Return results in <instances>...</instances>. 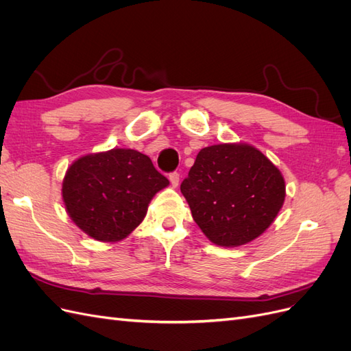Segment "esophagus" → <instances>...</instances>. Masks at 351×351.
Listing matches in <instances>:
<instances>
[{"instance_id":"obj_1","label":"esophagus","mask_w":351,"mask_h":351,"mask_svg":"<svg viewBox=\"0 0 351 351\" xmlns=\"http://www.w3.org/2000/svg\"><path fill=\"white\" fill-rule=\"evenodd\" d=\"M169 178V183H171V186L176 189L178 186V182H180V174L178 173H171L168 176Z\"/></svg>"}]
</instances>
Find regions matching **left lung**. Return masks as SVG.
I'll use <instances>...</instances> for the list:
<instances>
[{
	"label": "left lung",
	"mask_w": 351,
	"mask_h": 351,
	"mask_svg": "<svg viewBox=\"0 0 351 351\" xmlns=\"http://www.w3.org/2000/svg\"><path fill=\"white\" fill-rule=\"evenodd\" d=\"M180 190L202 232L221 247H239L263 234L285 199L280 169L241 142L200 149Z\"/></svg>",
	"instance_id": "8db88e82"
}]
</instances>
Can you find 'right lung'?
Segmentation results:
<instances>
[{"instance_id":"1","label":"right lung","mask_w":351,"mask_h":351,"mask_svg":"<svg viewBox=\"0 0 351 351\" xmlns=\"http://www.w3.org/2000/svg\"><path fill=\"white\" fill-rule=\"evenodd\" d=\"M168 184L149 156L115 147L77 158L62 178L61 195L84 234L117 243L141 224L154 196Z\"/></svg>"}]
</instances>
